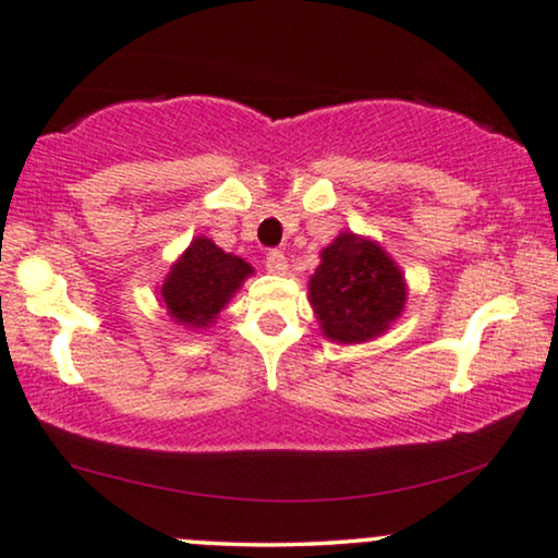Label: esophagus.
I'll return each instance as SVG.
<instances>
[{"instance_id": "34e87169", "label": "esophagus", "mask_w": 558, "mask_h": 558, "mask_svg": "<svg viewBox=\"0 0 558 558\" xmlns=\"http://www.w3.org/2000/svg\"><path fill=\"white\" fill-rule=\"evenodd\" d=\"M266 269L271 274H287V256L281 251H269L266 253Z\"/></svg>"}]
</instances>
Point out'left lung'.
<instances>
[{
	"label": "left lung",
	"instance_id": "left-lung-1",
	"mask_svg": "<svg viewBox=\"0 0 558 558\" xmlns=\"http://www.w3.org/2000/svg\"><path fill=\"white\" fill-rule=\"evenodd\" d=\"M408 284L379 243L341 233L320 253L313 279V302L323 336L338 343H364L381 336L400 317Z\"/></svg>",
	"mask_w": 558,
	"mask_h": 558
}]
</instances>
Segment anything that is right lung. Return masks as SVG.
<instances>
[{
  "label": "right lung",
  "instance_id": "add662e5",
  "mask_svg": "<svg viewBox=\"0 0 558 558\" xmlns=\"http://www.w3.org/2000/svg\"><path fill=\"white\" fill-rule=\"evenodd\" d=\"M251 271V264L217 248L209 238H194L184 256L171 266L161 287V302L184 328H207Z\"/></svg>",
  "mask_w": 558,
  "mask_h": 558
}]
</instances>
